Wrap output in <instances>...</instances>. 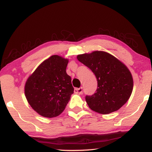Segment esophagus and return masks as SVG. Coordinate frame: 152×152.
<instances>
[{
    "label": "esophagus",
    "mask_w": 152,
    "mask_h": 152,
    "mask_svg": "<svg viewBox=\"0 0 152 152\" xmlns=\"http://www.w3.org/2000/svg\"><path fill=\"white\" fill-rule=\"evenodd\" d=\"M74 93L77 94H81L82 93V88L80 87L79 88H75L74 89Z\"/></svg>",
    "instance_id": "obj_1"
}]
</instances>
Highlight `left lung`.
Masks as SVG:
<instances>
[{"label": "left lung", "mask_w": 152, "mask_h": 152, "mask_svg": "<svg viewBox=\"0 0 152 152\" xmlns=\"http://www.w3.org/2000/svg\"><path fill=\"white\" fill-rule=\"evenodd\" d=\"M79 61L96 77V92L86 96V101L94 111L101 114L117 111L129 99L133 88L132 73L122 61L103 51L77 56Z\"/></svg>", "instance_id": "1"}]
</instances>
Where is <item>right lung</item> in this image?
<instances>
[{
    "mask_svg": "<svg viewBox=\"0 0 152 152\" xmlns=\"http://www.w3.org/2000/svg\"><path fill=\"white\" fill-rule=\"evenodd\" d=\"M68 59L51 56L27 78L25 95L30 106L41 116L60 115L74 93L71 77L66 73Z\"/></svg>",
    "mask_w": 152,
    "mask_h": 152,
    "instance_id": "1",
    "label": "right lung"
}]
</instances>
